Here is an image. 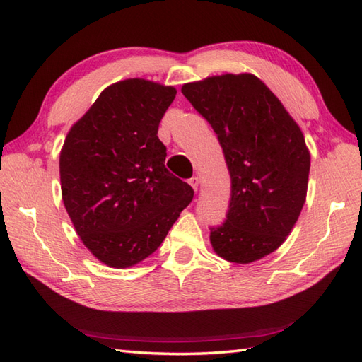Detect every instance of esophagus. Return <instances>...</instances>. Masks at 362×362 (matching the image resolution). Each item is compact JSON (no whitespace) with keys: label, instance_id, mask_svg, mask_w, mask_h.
<instances>
[{"label":"esophagus","instance_id":"1","mask_svg":"<svg viewBox=\"0 0 362 362\" xmlns=\"http://www.w3.org/2000/svg\"><path fill=\"white\" fill-rule=\"evenodd\" d=\"M188 183L191 185V188H193L194 191H197V187H199V179H197V177H191V179L188 180Z\"/></svg>","mask_w":362,"mask_h":362}]
</instances>
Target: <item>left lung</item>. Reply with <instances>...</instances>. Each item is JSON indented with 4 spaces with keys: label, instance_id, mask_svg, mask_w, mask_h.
Instances as JSON below:
<instances>
[{
    "label": "left lung",
    "instance_id": "obj_1",
    "mask_svg": "<svg viewBox=\"0 0 362 362\" xmlns=\"http://www.w3.org/2000/svg\"><path fill=\"white\" fill-rule=\"evenodd\" d=\"M210 122L232 180L227 218L211 227L213 250L249 264L276 250L303 209L310 151L297 122L257 76H211L182 87Z\"/></svg>",
    "mask_w": 362,
    "mask_h": 362
}]
</instances>
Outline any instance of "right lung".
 <instances>
[{
	"label": "right lung",
	"instance_id": "obj_1",
	"mask_svg": "<svg viewBox=\"0 0 362 362\" xmlns=\"http://www.w3.org/2000/svg\"><path fill=\"white\" fill-rule=\"evenodd\" d=\"M177 90L144 79L107 87L73 124L60 151L68 216L86 247L110 267L148 258L193 201L165 168L158 124Z\"/></svg>",
	"mask_w": 362,
	"mask_h": 362
}]
</instances>
